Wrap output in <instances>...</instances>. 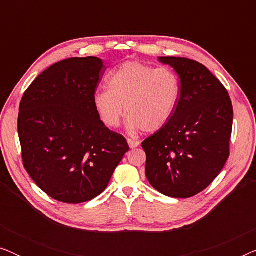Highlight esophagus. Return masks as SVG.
Wrapping results in <instances>:
<instances>
[{
    "label": "esophagus",
    "mask_w": 256,
    "mask_h": 256,
    "mask_svg": "<svg viewBox=\"0 0 256 256\" xmlns=\"http://www.w3.org/2000/svg\"><path fill=\"white\" fill-rule=\"evenodd\" d=\"M127 142H128L129 148H130V149L138 148V146L141 144V142H140V141H136V140H132V138H128Z\"/></svg>",
    "instance_id": "1"
}]
</instances>
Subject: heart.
<instances>
[{
    "instance_id": "1",
    "label": "heart",
    "mask_w": 256,
    "mask_h": 256,
    "mask_svg": "<svg viewBox=\"0 0 256 256\" xmlns=\"http://www.w3.org/2000/svg\"><path fill=\"white\" fill-rule=\"evenodd\" d=\"M107 88L93 96V104L104 124L118 127L122 115L130 132H155L172 116L180 94V82L170 68H155L144 62L121 64L107 79Z\"/></svg>"
}]
</instances>
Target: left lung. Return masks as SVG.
Wrapping results in <instances>:
<instances>
[{
  "mask_svg": "<svg viewBox=\"0 0 256 256\" xmlns=\"http://www.w3.org/2000/svg\"><path fill=\"white\" fill-rule=\"evenodd\" d=\"M180 80V100L169 122L142 142L146 176L171 198H188L205 190L230 156L233 107L222 82L198 62L158 57Z\"/></svg>",
  "mask_w": 256,
  "mask_h": 256,
  "instance_id": "obj_1",
  "label": "left lung"
}]
</instances>
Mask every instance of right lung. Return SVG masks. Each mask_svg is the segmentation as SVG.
<instances>
[{
  "instance_id": "obj_1",
  "label": "right lung",
  "mask_w": 256,
  "mask_h": 256,
  "mask_svg": "<svg viewBox=\"0 0 256 256\" xmlns=\"http://www.w3.org/2000/svg\"><path fill=\"white\" fill-rule=\"evenodd\" d=\"M104 65L98 57L56 62L34 79L20 104L18 136L29 176L51 198L92 200L108 186L129 150L93 104Z\"/></svg>"
}]
</instances>
